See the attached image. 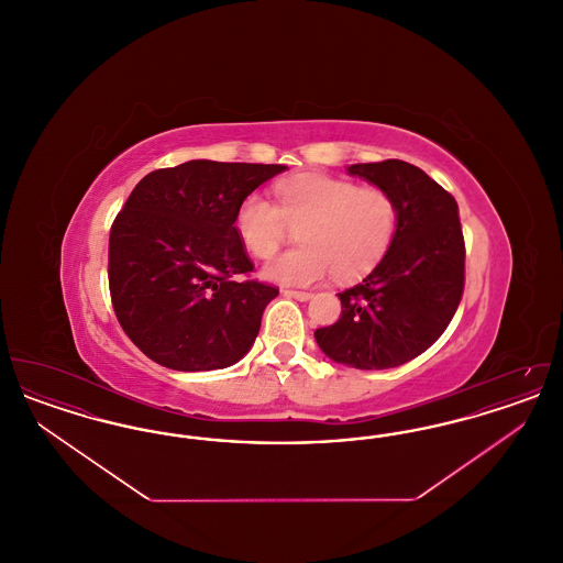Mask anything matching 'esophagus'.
<instances>
[{
  "instance_id": "esophagus-1",
  "label": "esophagus",
  "mask_w": 563,
  "mask_h": 563,
  "mask_svg": "<svg viewBox=\"0 0 563 563\" xmlns=\"http://www.w3.org/2000/svg\"><path fill=\"white\" fill-rule=\"evenodd\" d=\"M283 294L287 295V297H294L297 301H308V299H312V294H308V291H294V289H285Z\"/></svg>"
}]
</instances>
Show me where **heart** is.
<instances>
[{"mask_svg": "<svg viewBox=\"0 0 563 563\" xmlns=\"http://www.w3.org/2000/svg\"><path fill=\"white\" fill-rule=\"evenodd\" d=\"M276 202L249 194L234 217L242 246L266 260L297 231L301 246L276 255L264 266V276L287 287H310L331 272L352 280L375 268L388 253L399 228L395 196L375 186L303 173L276 186Z\"/></svg>", "mask_w": 563, "mask_h": 563, "instance_id": "1", "label": "heart"}]
</instances>
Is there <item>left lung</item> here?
Instances as JSON below:
<instances>
[{"instance_id": "left-lung-1", "label": "left lung", "mask_w": 563, "mask_h": 563, "mask_svg": "<svg viewBox=\"0 0 563 563\" xmlns=\"http://www.w3.org/2000/svg\"><path fill=\"white\" fill-rule=\"evenodd\" d=\"M349 175L386 189L399 228L382 262L340 295L342 314L314 331L319 349L354 369H390L429 350L464 291V239L454 196L402 161L352 164Z\"/></svg>"}]
</instances>
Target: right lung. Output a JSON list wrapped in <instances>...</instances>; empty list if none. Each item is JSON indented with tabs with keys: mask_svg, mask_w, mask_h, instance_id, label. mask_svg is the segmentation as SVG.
<instances>
[{
	"mask_svg": "<svg viewBox=\"0 0 563 563\" xmlns=\"http://www.w3.org/2000/svg\"><path fill=\"white\" fill-rule=\"evenodd\" d=\"M283 164L189 161L145 175L109 234V291L134 346L175 372H211L251 350L276 287L239 280L253 264L234 217Z\"/></svg>",
	"mask_w": 563,
	"mask_h": 563,
	"instance_id": "right-lung-1",
	"label": "right lung"
}]
</instances>
